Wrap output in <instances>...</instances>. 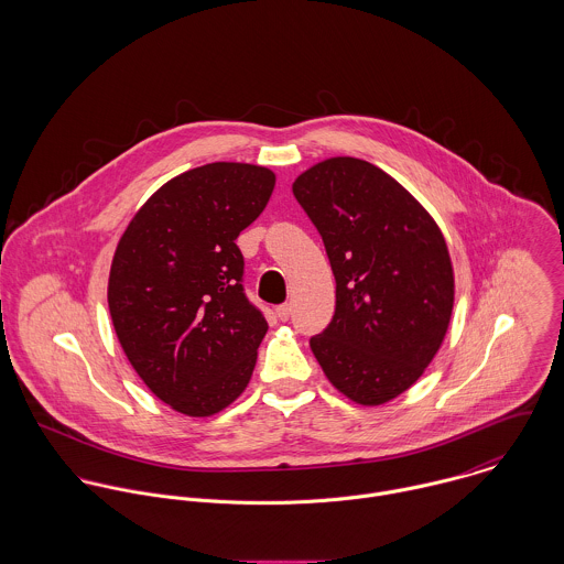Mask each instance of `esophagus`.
Listing matches in <instances>:
<instances>
[{
    "label": "esophagus",
    "mask_w": 564,
    "mask_h": 564,
    "mask_svg": "<svg viewBox=\"0 0 564 564\" xmlns=\"http://www.w3.org/2000/svg\"><path fill=\"white\" fill-rule=\"evenodd\" d=\"M275 313H278L280 322H289V317H291V304H282V306H278V308H275Z\"/></svg>",
    "instance_id": "obj_1"
}]
</instances>
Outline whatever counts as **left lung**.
<instances>
[{"mask_svg":"<svg viewBox=\"0 0 564 564\" xmlns=\"http://www.w3.org/2000/svg\"><path fill=\"white\" fill-rule=\"evenodd\" d=\"M293 195L336 280L334 317L311 349L351 402H391L423 376L449 327L445 237L395 177L360 159L317 162L293 182Z\"/></svg>","mask_w":564,"mask_h":564,"instance_id":"1","label":"left lung"}]
</instances>
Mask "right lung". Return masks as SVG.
Here are the masks:
<instances>
[{
  "instance_id": "obj_1",
  "label": "right lung",
  "mask_w": 564,
  "mask_h": 564,
  "mask_svg": "<svg viewBox=\"0 0 564 564\" xmlns=\"http://www.w3.org/2000/svg\"><path fill=\"white\" fill-rule=\"evenodd\" d=\"M275 173L210 162L162 184L115 249L108 308L117 338L148 389L188 416L235 402L267 334L242 293L237 239L264 210Z\"/></svg>"
}]
</instances>
